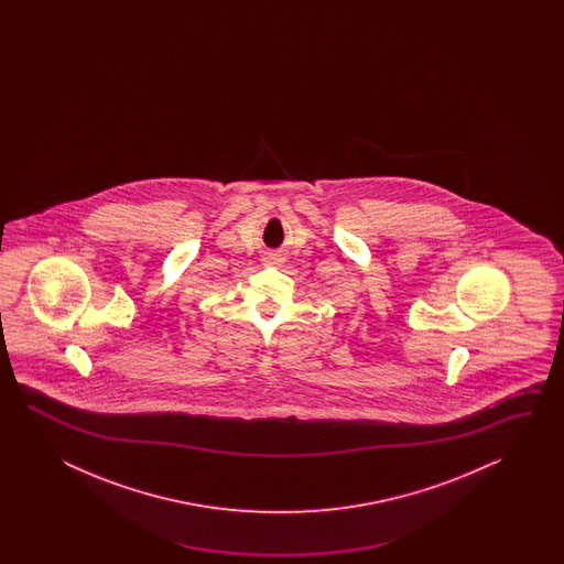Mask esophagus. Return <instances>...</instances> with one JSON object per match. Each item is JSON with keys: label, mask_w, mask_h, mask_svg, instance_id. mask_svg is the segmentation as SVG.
I'll use <instances>...</instances> for the list:
<instances>
[{"label": "esophagus", "mask_w": 564, "mask_h": 564, "mask_svg": "<svg viewBox=\"0 0 564 564\" xmlns=\"http://www.w3.org/2000/svg\"><path fill=\"white\" fill-rule=\"evenodd\" d=\"M265 262H268V264H280V262H282V253H280V252L265 253Z\"/></svg>", "instance_id": "1"}]
</instances>
